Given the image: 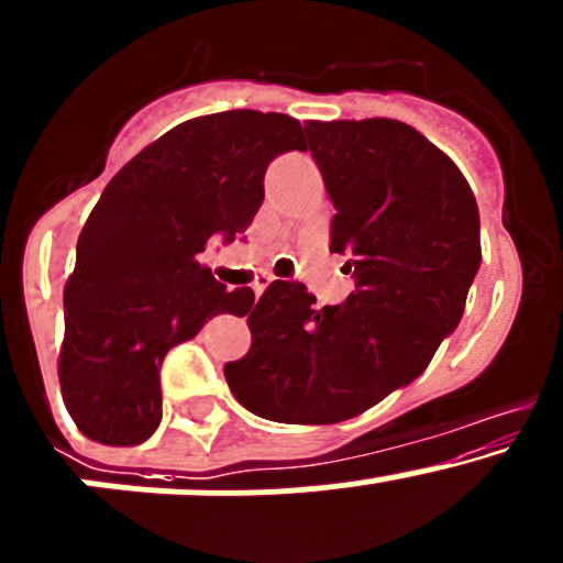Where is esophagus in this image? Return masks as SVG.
<instances>
[{
    "label": "esophagus",
    "instance_id": "obj_1",
    "mask_svg": "<svg viewBox=\"0 0 563 563\" xmlns=\"http://www.w3.org/2000/svg\"><path fill=\"white\" fill-rule=\"evenodd\" d=\"M272 280H275V277H272V275H258L256 277V283H253V294H256V299L262 297V294L266 291V286H269Z\"/></svg>",
    "mask_w": 563,
    "mask_h": 563
}]
</instances>
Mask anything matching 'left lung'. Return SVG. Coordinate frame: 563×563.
I'll return each instance as SVG.
<instances>
[{
  "instance_id": "1",
  "label": "left lung",
  "mask_w": 563,
  "mask_h": 563,
  "mask_svg": "<svg viewBox=\"0 0 563 563\" xmlns=\"http://www.w3.org/2000/svg\"><path fill=\"white\" fill-rule=\"evenodd\" d=\"M334 202L331 253L356 291L318 310L275 280L247 310L251 351L223 366L234 399L277 423L356 418L429 366L464 316L481 266V212L451 158L394 118L307 121Z\"/></svg>"
}]
</instances>
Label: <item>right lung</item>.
Instances as JSON below:
<instances>
[{
    "label": "right lung",
    "instance_id": "1",
    "mask_svg": "<svg viewBox=\"0 0 563 563\" xmlns=\"http://www.w3.org/2000/svg\"><path fill=\"white\" fill-rule=\"evenodd\" d=\"M286 151H301L297 118L212 112L177 123L108 183L78 236L58 351L64 405L88 440L145 442L162 423L169 347L218 312L251 310V288L227 291L197 256L212 234L232 242L251 227L266 167Z\"/></svg>",
    "mask_w": 563,
    "mask_h": 563
}]
</instances>
